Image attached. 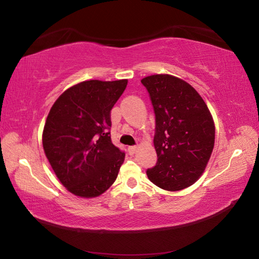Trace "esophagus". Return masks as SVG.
I'll return each instance as SVG.
<instances>
[{
	"label": "esophagus",
	"instance_id": "1",
	"mask_svg": "<svg viewBox=\"0 0 259 259\" xmlns=\"http://www.w3.org/2000/svg\"><path fill=\"white\" fill-rule=\"evenodd\" d=\"M136 150H137V146H130V147H128V153H129L130 156L134 155V153L136 152Z\"/></svg>",
	"mask_w": 259,
	"mask_h": 259
}]
</instances>
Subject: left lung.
<instances>
[{
  "label": "left lung",
  "instance_id": "1",
  "mask_svg": "<svg viewBox=\"0 0 259 259\" xmlns=\"http://www.w3.org/2000/svg\"><path fill=\"white\" fill-rule=\"evenodd\" d=\"M156 119L155 167L147 169L152 184L168 191L195 184L205 170L214 144V125L205 101L186 81L169 74L141 80Z\"/></svg>",
  "mask_w": 259,
  "mask_h": 259
}]
</instances>
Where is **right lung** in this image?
<instances>
[{
  "mask_svg": "<svg viewBox=\"0 0 259 259\" xmlns=\"http://www.w3.org/2000/svg\"><path fill=\"white\" fill-rule=\"evenodd\" d=\"M128 80L81 82L54 102L43 130V149L53 171L72 194L91 198L117 179L124 152L110 137V111Z\"/></svg>",
  "mask_w": 259,
  "mask_h": 259,
  "instance_id": "add662e5",
  "label": "right lung"
}]
</instances>
